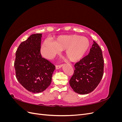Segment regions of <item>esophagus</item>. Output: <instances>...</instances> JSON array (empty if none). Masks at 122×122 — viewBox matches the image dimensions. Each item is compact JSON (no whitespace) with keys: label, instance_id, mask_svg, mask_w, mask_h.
<instances>
[{"label":"esophagus","instance_id":"obj_1","mask_svg":"<svg viewBox=\"0 0 122 122\" xmlns=\"http://www.w3.org/2000/svg\"><path fill=\"white\" fill-rule=\"evenodd\" d=\"M61 66H62L61 65H56V66H55V68H56V69H59L61 68Z\"/></svg>","mask_w":122,"mask_h":122}]
</instances>
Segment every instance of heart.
I'll return each mask as SVG.
<instances>
[{
  "label": "heart",
  "mask_w": 122,
  "mask_h": 122,
  "mask_svg": "<svg viewBox=\"0 0 122 122\" xmlns=\"http://www.w3.org/2000/svg\"><path fill=\"white\" fill-rule=\"evenodd\" d=\"M90 46V41L86 37L78 35L62 36L54 43L48 40L44 41L41 51L44 57L51 58L60 53L61 50H66V57L72 61H76L84 56Z\"/></svg>",
  "instance_id": "obj_1"
}]
</instances>
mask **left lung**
I'll use <instances>...</instances> for the list:
<instances>
[{
	"mask_svg": "<svg viewBox=\"0 0 122 122\" xmlns=\"http://www.w3.org/2000/svg\"><path fill=\"white\" fill-rule=\"evenodd\" d=\"M74 68L69 81L73 91L81 95L93 92L100 82L104 73V59L97 43L94 41L90 53L76 62Z\"/></svg>",
	"mask_w": 122,
	"mask_h": 122,
	"instance_id": "8db88e82",
	"label": "left lung"
}]
</instances>
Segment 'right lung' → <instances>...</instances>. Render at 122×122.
<instances>
[{"label":"right lung","mask_w":122,"mask_h":122,"mask_svg":"<svg viewBox=\"0 0 122 122\" xmlns=\"http://www.w3.org/2000/svg\"><path fill=\"white\" fill-rule=\"evenodd\" d=\"M41 34H32L22 42L16 52L14 62L17 80L34 93L45 91L51 82L55 66L42 57Z\"/></svg>","instance_id":"1"}]
</instances>
